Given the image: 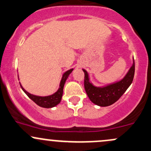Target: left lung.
<instances>
[{
	"mask_svg": "<svg viewBox=\"0 0 151 151\" xmlns=\"http://www.w3.org/2000/svg\"><path fill=\"white\" fill-rule=\"evenodd\" d=\"M132 61V65L123 79L103 87H98L93 85L90 82L89 73L85 69H82V71L85 73L84 85L90 101L94 104L101 107L111 106L116 102L127 90L133 81L134 74V58Z\"/></svg>",
	"mask_w": 151,
	"mask_h": 151,
	"instance_id": "left-lung-1",
	"label": "left lung"
}]
</instances>
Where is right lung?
Masks as SVG:
<instances>
[{
	"instance_id": "1",
	"label": "right lung",
	"mask_w": 151,
	"mask_h": 151,
	"mask_svg": "<svg viewBox=\"0 0 151 151\" xmlns=\"http://www.w3.org/2000/svg\"><path fill=\"white\" fill-rule=\"evenodd\" d=\"M73 70H74V69H71L63 73L62 77H61V82H60L59 84V88H58L56 92H55L53 94L50 95V96H35V95H33L28 93V92L22 87L21 83H20V86H21L22 90L25 93V94L29 97L32 101H34V102L39 106L42 108H45V109H50V108L55 107V106H56L57 105L59 104L60 102H61V98H62L63 96V90L64 84L65 82H66V80H67L68 77H69V74L72 72Z\"/></svg>"
}]
</instances>
